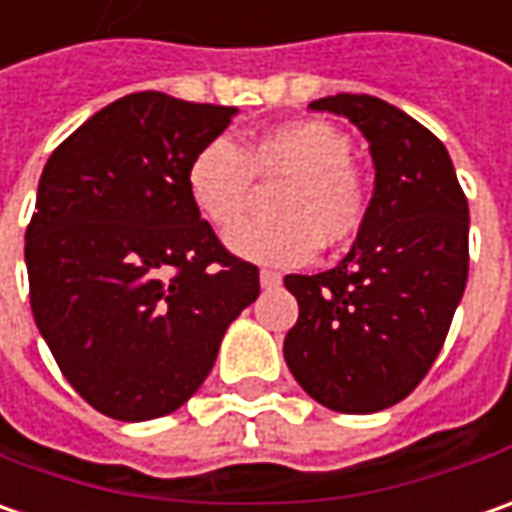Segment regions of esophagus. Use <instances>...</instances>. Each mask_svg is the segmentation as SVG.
Masks as SVG:
<instances>
[{
	"instance_id": "obj_1",
	"label": "esophagus",
	"mask_w": 512,
	"mask_h": 512,
	"mask_svg": "<svg viewBox=\"0 0 512 512\" xmlns=\"http://www.w3.org/2000/svg\"><path fill=\"white\" fill-rule=\"evenodd\" d=\"M259 281H262L264 290H273V287H279L281 284V273H276V270H262V273H259Z\"/></svg>"
}]
</instances>
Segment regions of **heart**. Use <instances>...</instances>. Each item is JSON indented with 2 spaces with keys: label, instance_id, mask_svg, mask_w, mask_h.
<instances>
[{
  "label": "heart",
  "instance_id": "1",
  "mask_svg": "<svg viewBox=\"0 0 512 512\" xmlns=\"http://www.w3.org/2000/svg\"><path fill=\"white\" fill-rule=\"evenodd\" d=\"M287 179L277 201L276 223L232 230L249 210L255 177ZM188 194L202 219L228 236L233 253L267 264H304L321 242H352L369 216V185L352 160V143L324 120H290L256 132L236 149L214 140L188 166Z\"/></svg>",
  "mask_w": 512,
  "mask_h": 512
}]
</instances>
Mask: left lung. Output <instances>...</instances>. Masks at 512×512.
I'll return each mask as SVG.
<instances>
[{"label": "left lung", "mask_w": 512, "mask_h": 512, "mask_svg": "<svg viewBox=\"0 0 512 512\" xmlns=\"http://www.w3.org/2000/svg\"><path fill=\"white\" fill-rule=\"evenodd\" d=\"M310 109L363 132L375 194L338 267L284 276L298 301L284 360L321 406L372 414L414 392L445 344L468 281V200L445 146L403 109L349 92Z\"/></svg>", "instance_id": "8db88e82"}]
</instances>
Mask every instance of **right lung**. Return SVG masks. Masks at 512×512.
I'll list each match as a JSON object with an SVG mask.
<instances>
[{
  "label": "right lung",
  "instance_id": "add662e5",
  "mask_svg": "<svg viewBox=\"0 0 512 512\" xmlns=\"http://www.w3.org/2000/svg\"><path fill=\"white\" fill-rule=\"evenodd\" d=\"M233 115L132 92L78 126L41 171L24 233L33 318L61 375L112 420L183 406L259 296V267L225 250L185 183Z\"/></svg>",
  "mask_w": 512,
  "mask_h": 512
}]
</instances>
